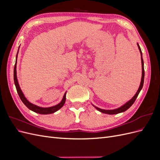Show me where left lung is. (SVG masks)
<instances>
[{
  "label": "left lung",
  "mask_w": 160,
  "mask_h": 160,
  "mask_svg": "<svg viewBox=\"0 0 160 160\" xmlns=\"http://www.w3.org/2000/svg\"><path fill=\"white\" fill-rule=\"evenodd\" d=\"M138 47V49L139 50L140 52V54H141V59H142V79H141V82H140V85L139 87V89L137 91L136 93L135 94V95L133 97V98L131 99L130 100H129L128 102L125 103L124 105H123L122 106H121V107L117 108V109H101L99 108L98 107H96L94 105L92 104V105L93 106V107L96 109H98V111H99L101 113H106V114H109V115H114V114H118L119 113H122L124 112L126 110H128L131 106H132L133 103L135 102V99L138 98V96L139 93L140 91L142 90V88H143V82H144V75H145V72H144V67H143V58H142V52L141 49H140V47L138 43H137Z\"/></svg>",
  "instance_id": "obj_1"
}]
</instances>
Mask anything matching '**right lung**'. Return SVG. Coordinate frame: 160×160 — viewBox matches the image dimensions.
I'll return each instance as SVG.
<instances>
[{
	"label": "right lung",
	"instance_id": "add662e5",
	"mask_svg": "<svg viewBox=\"0 0 160 160\" xmlns=\"http://www.w3.org/2000/svg\"><path fill=\"white\" fill-rule=\"evenodd\" d=\"M20 47V46H19ZM19 47L17 51V54L16 56V61H15V65H14V85H15L16 89L17 91V93L19 95V98H21V101H22V103L25 104L27 107L30 110L34 111L37 113H39V114H43V115H47V114H51L56 112L57 111H58L59 109H60L63 105L65 103V100H66V93L67 91L65 93L63 98H62V100L59 103H58L56 105L52 106V107H49V108H42V107H39V106H37L35 104H33L32 103H31L30 101H28L27 100V99L25 98V95L22 93V91L20 88V85L18 84V81L17 79V57H18V50H19Z\"/></svg>",
	"mask_w": 160,
	"mask_h": 160
}]
</instances>
